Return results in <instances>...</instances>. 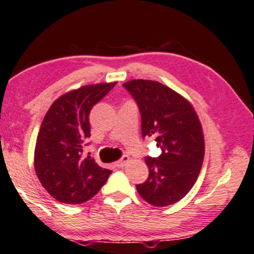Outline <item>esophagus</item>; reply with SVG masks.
I'll return each mask as SVG.
<instances>
[{
    "label": "esophagus",
    "mask_w": 254,
    "mask_h": 254,
    "mask_svg": "<svg viewBox=\"0 0 254 254\" xmlns=\"http://www.w3.org/2000/svg\"><path fill=\"white\" fill-rule=\"evenodd\" d=\"M128 162H129V156L124 155L120 159V160L117 161V166H118V167H125V166H126Z\"/></svg>",
    "instance_id": "esophagus-1"
}]
</instances>
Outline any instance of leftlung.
Listing matches in <instances>:
<instances>
[{
	"label": "left lung",
	"mask_w": 254,
	"mask_h": 254,
	"mask_svg": "<svg viewBox=\"0 0 254 254\" xmlns=\"http://www.w3.org/2000/svg\"><path fill=\"white\" fill-rule=\"evenodd\" d=\"M124 87L141 113L142 136H154L158 158H146L149 175L136 185L141 198L156 207L173 205L198 179L205 155L202 127L195 109L179 93L158 81L132 80Z\"/></svg>",
	"instance_id": "obj_1"
}]
</instances>
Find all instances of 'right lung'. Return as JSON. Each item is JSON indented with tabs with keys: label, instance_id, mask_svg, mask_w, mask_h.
Here are the masks:
<instances>
[{
	"label": "right lung",
	"instance_id": "1",
	"mask_svg": "<svg viewBox=\"0 0 254 254\" xmlns=\"http://www.w3.org/2000/svg\"><path fill=\"white\" fill-rule=\"evenodd\" d=\"M115 83L88 84L64 94L41 124L34 167L41 185L58 201L76 205L92 199L112 173L82 154L90 136L89 113Z\"/></svg>",
	"mask_w": 254,
	"mask_h": 254
}]
</instances>
